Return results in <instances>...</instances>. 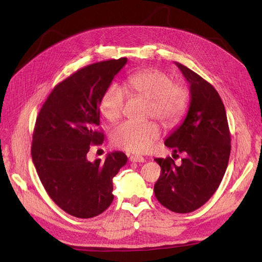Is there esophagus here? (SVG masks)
Returning a JSON list of instances; mask_svg holds the SVG:
<instances>
[{"label":"esophagus","mask_w":262,"mask_h":262,"mask_svg":"<svg viewBox=\"0 0 262 262\" xmlns=\"http://www.w3.org/2000/svg\"><path fill=\"white\" fill-rule=\"evenodd\" d=\"M130 161L133 163H144L145 162V158L139 156V155H132L130 157Z\"/></svg>","instance_id":"1"}]
</instances>
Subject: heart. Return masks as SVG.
<instances>
[{"instance_id":"heart-1","label":"heart","mask_w":262,"mask_h":262,"mask_svg":"<svg viewBox=\"0 0 262 262\" xmlns=\"http://www.w3.org/2000/svg\"><path fill=\"white\" fill-rule=\"evenodd\" d=\"M126 92L134 96L148 99V116L155 117L164 125H178L190 107L188 87L162 70L148 69L131 74L126 80ZM126 93L118 84H110L102 94L99 102L100 114L108 121H116L122 115ZM161 137V130L154 121L136 123L126 121L119 124L112 132L113 144L131 153H145L153 147Z\"/></svg>"}]
</instances>
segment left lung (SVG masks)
I'll return each instance as SVG.
<instances>
[{"label":"left lung","mask_w":262,"mask_h":262,"mask_svg":"<svg viewBox=\"0 0 262 262\" xmlns=\"http://www.w3.org/2000/svg\"><path fill=\"white\" fill-rule=\"evenodd\" d=\"M190 85V107L187 117L166 139L165 145L173 149L172 157H185L177 166L171 157L155 158L161 176L154 185L156 199L176 213L192 212L216 191L231 154V132L223 101L217 91L176 62Z\"/></svg>","instance_id":"1"}]
</instances>
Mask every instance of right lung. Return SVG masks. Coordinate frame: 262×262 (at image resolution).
Masks as SVG:
<instances>
[{
	"label": "right lung",
	"instance_id": "right-lung-1",
	"mask_svg": "<svg viewBox=\"0 0 262 262\" xmlns=\"http://www.w3.org/2000/svg\"><path fill=\"white\" fill-rule=\"evenodd\" d=\"M126 58L93 63L54 87L36 119L31 157L47 193L70 215L91 219L114 200L113 178L126 164L122 152L105 162L87 160L91 145L101 144L99 102Z\"/></svg>",
	"mask_w": 262,
	"mask_h": 262
}]
</instances>
